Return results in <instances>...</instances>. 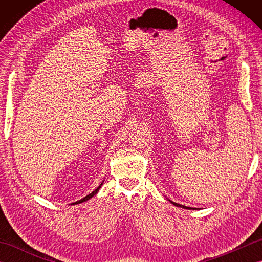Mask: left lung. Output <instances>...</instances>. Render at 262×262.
I'll list each match as a JSON object with an SVG mask.
<instances>
[{"instance_id": "obj_1", "label": "left lung", "mask_w": 262, "mask_h": 262, "mask_svg": "<svg viewBox=\"0 0 262 262\" xmlns=\"http://www.w3.org/2000/svg\"><path fill=\"white\" fill-rule=\"evenodd\" d=\"M170 200V199H169ZM171 204H173L174 206H177V207H181V208H185V209H197V208H192V207H187V206L185 205H180V204H177L174 202H172V200H170Z\"/></svg>"}]
</instances>
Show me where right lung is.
Returning <instances> with one entry per match:
<instances>
[{
	"label": "right lung",
	"mask_w": 262,
	"mask_h": 262,
	"mask_svg": "<svg viewBox=\"0 0 262 262\" xmlns=\"http://www.w3.org/2000/svg\"><path fill=\"white\" fill-rule=\"evenodd\" d=\"M104 181V180H103ZM103 181L101 182V183H100V186L97 188V189H94V190L91 192V193H89L88 194V196H85L84 198H82V199H80V200H77V202H75V203H73V205H76V204H81V203H84V202H86V200H89V199H90V198H92L93 196H94V194H96V193H98V191H99V189L100 188H101V186H102V183H103Z\"/></svg>",
	"instance_id": "add662e5"
}]
</instances>
